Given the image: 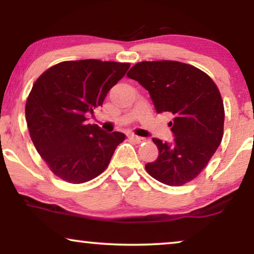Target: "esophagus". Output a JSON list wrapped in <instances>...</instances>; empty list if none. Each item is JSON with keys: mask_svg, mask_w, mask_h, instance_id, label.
Masks as SVG:
<instances>
[{"mask_svg": "<svg viewBox=\"0 0 254 254\" xmlns=\"http://www.w3.org/2000/svg\"><path fill=\"white\" fill-rule=\"evenodd\" d=\"M128 137H129L131 141L136 142V143H141V142H143V141H144V138H143V137L137 136V135H135V134H128Z\"/></svg>", "mask_w": 254, "mask_h": 254, "instance_id": "esophagus-1", "label": "esophagus"}]
</instances>
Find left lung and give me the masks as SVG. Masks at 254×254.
I'll list each match as a JSON object with an SVG mask.
<instances>
[{
	"label": "left lung",
	"mask_w": 254,
	"mask_h": 254,
	"mask_svg": "<svg viewBox=\"0 0 254 254\" xmlns=\"http://www.w3.org/2000/svg\"><path fill=\"white\" fill-rule=\"evenodd\" d=\"M127 76L148 90L157 113L168 112L172 143L152 138L158 157L145 170L169 186H182L199 176L223 137L224 106L213 79L194 65L178 61L138 62Z\"/></svg>",
	"instance_id": "8db88e82"
}]
</instances>
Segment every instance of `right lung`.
Returning a JSON list of instances; mask_svg holds the SVG:
<instances>
[{"label": "right lung", "mask_w": 254, "mask_h": 254, "mask_svg": "<svg viewBox=\"0 0 254 254\" xmlns=\"http://www.w3.org/2000/svg\"><path fill=\"white\" fill-rule=\"evenodd\" d=\"M129 67L95 59L64 61L34 82L25 105L27 128L37 151L60 179L86 183L109 166L126 136L88 124L86 116L103 105Z\"/></svg>", "instance_id": "add662e5"}]
</instances>
